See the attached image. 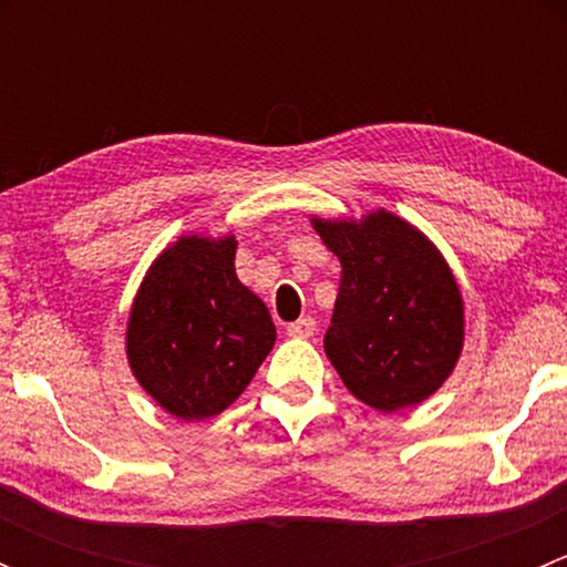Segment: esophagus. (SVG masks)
<instances>
[{
  "instance_id": "1",
  "label": "esophagus",
  "mask_w": 567,
  "mask_h": 567,
  "mask_svg": "<svg viewBox=\"0 0 567 567\" xmlns=\"http://www.w3.org/2000/svg\"><path fill=\"white\" fill-rule=\"evenodd\" d=\"M288 334L296 337V340H307V337L316 334V320L312 318H299L296 323L288 326Z\"/></svg>"
}]
</instances>
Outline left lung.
I'll use <instances>...</instances> for the list:
<instances>
[{
  "label": "left lung",
  "mask_w": 567,
  "mask_h": 567,
  "mask_svg": "<svg viewBox=\"0 0 567 567\" xmlns=\"http://www.w3.org/2000/svg\"><path fill=\"white\" fill-rule=\"evenodd\" d=\"M312 227L342 266L326 357L375 411L411 409L453 375L466 337L461 285L436 244L386 208Z\"/></svg>",
  "instance_id": "obj_1"
}]
</instances>
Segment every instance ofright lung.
I'll return each instance as SVG.
<instances>
[{
    "label": "right lung",
    "mask_w": 567,
    "mask_h": 567,
    "mask_svg": "<svg viewBox=\"0 0 567 567\" xmlns=\"http://www.w3.org/2000/svg\"><path fill=\"white\" fill-rule=\"evenodd\" d=\"M236 249L233 233H186L158 251L131 301L125 359L175 420L221 414L277 342L268 307L238 279Z\"/></svg>",
    "instance_id": "obj_1"
}]
</instances>
